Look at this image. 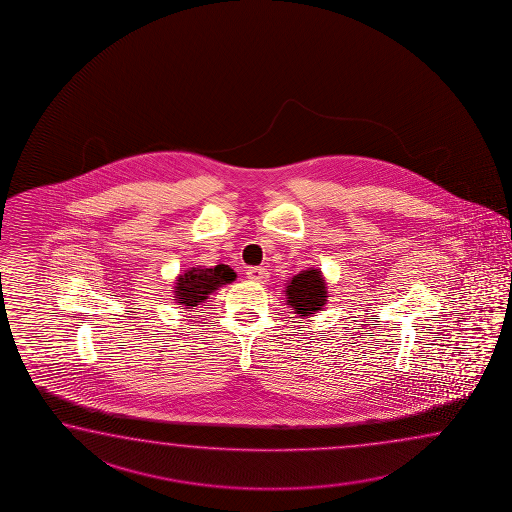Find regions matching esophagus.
<instances>
[{
  "label": "esophagus",
  "instance_id": "obj_1",
  "mask_svg": "<svg viewBox=\"0 0 512 512\" xmlns=\"http://www.w3.org/2000/svg\"><path fill=\"white\" fill-rule=\"evenodd\" d=\"M247 278L252 281H258V283H265V281L269 280V272H267V269H263V267H251L247 271Z\"/></svg>",
  "mask_w": 512,
  "mask_h": 512
}]
</instances>
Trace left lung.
<instances>
[{"label":"left lung","mask_w":512,"mask_h":512,"mask_svg":"<svg viewBox=\"0 0 512 512\" xmlns=\"http://www.w3.org/2000/svg\"><path fill=\"white\" fill-rule=\"evenodd\" d=\"M285 294H287V303L300 316L316 314L327 303V287L318 269H309L296 274L287 285Z\"/></svg>","instance_id":"obj_1"}]
</instances>
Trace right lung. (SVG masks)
<instances>
[{"instance_id":"1","label":"right lung","mask_w":512,"mask_h":512,"mask_svg":"<svg viewBox=\"0 0 512 512\" xmlns=\"http://www.w3.org/2000/svg\"><path fill=\"white\" fill-rule=\"evenodd\" d=\"M236 280V272L229 265H216L214 269L192 267L176 280L174 298L185 309H191L207 300L209 294L218 291L221 285H227Z\"/></svg>"}]
</instances>
